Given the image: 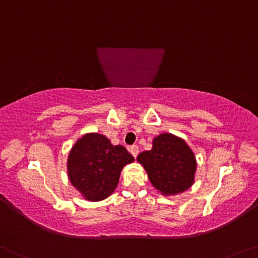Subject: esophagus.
Returning <instances> with one entry per match:
<instances>
[{
	"label": "esophagus",
	"mask_w": 258,
	"mask_h": 258,
	"mask_svg": "<svg viewBox=\"0 0 258 258\" xmlns=\"http://www.w3.org/2000/svg\"><path fill=\"white\" fill-rule=\"evenodd\" d=\"M130 153L133 155L134 158H136L138 156V154H139V147L137 145L130 147Z\"/></svg>",
	"instance_id": "34e87169"
}]
</instances>
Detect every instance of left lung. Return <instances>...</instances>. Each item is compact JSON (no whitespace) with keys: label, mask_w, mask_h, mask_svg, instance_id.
I'll return each mask as SVG.
<instances>
[{"label":"left lung","mask_w":258,"mask_h":258,"mask_svg":"<svg viewBox=\"0 0 258 258\" xmlns=\"http://www.w3.org/2000/svg\"><path fill=\"white\" fill-rule=\"evenodd\" d=\"M137 161L145 167L153 186L165 196L183 193L195 181V155L174 134H159L153 140V148L139 154Z\"/></svg>","instance_id":"8db88e82"}]
</instances>
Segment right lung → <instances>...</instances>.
Masks as SVG:
<instances>
[{"mask_svg":"<svg viewBox=\"0 0 258 258\" xmlns=\"http://www.w3.org/2000/svg\"><path fill=\"white\" fill-rule=\"evenodd\" d=\"M133 161L125 147L113 146L102 134L87 133L78 139L69 154V180L85 200L102 201L116 189L122 167Z\"/></svg>","mask_w":258,"mask_h":258,"instance_id":"1","label":"right lung"}]
</instances>
